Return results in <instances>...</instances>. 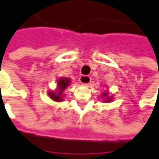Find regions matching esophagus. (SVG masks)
Wrapping results in <instances>:
<instances>
[{"label": "esophagus", "instance_id": "1", "mask_svg": "<svg viewBox=\"0 0 159 159\" xmlns=\"http://www.w3.org/2000/svg\"><path fill=\"white\" fill-rule=\"evenodd\" d=\"M79 81L82 84H84V85H86V84H89L91 83L92 78H91L89 75H81L79 78Z\"/></svg>", "mask_w": 159, "mask_h": 159}]
</instances>
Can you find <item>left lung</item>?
I'll use <instances>...</instances> for the list:
<instances>
[{
  "label": "left lung",
  "mask_w": 159,
  "mask_h": 159,
  "mask_svg": "<svg viewBox=\"0 0 159 159\" xmlns=\"http://www.w3.org/2000/svg\"><path fill=\"white\" fill-rule=\"evenodd\" d=\"M102 96H104V97H106V100H105V102H111V99H112V97L111 98H110L109 96H108V93H104L103 94H102Z\"/></svg>",
  "instance_id": "8db88e82"
}]
</instances>
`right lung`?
I'll use <instances>...</instances> for the list:
<instances>
[{
  "instance_id": "obj_1",
  "label": "right lung",
  "mask_w": 159,
  "mask_h": 159,
  "mask_svg": "<svg viewBox=\"0 0 159 159\" xmlns=\"http://www.w3.org/2000/svg\"><path fill=\"white\" fill-rule=\"evenodd\" d=\"M70 84V80L68 78H60L57 80V92H49L48 95L50 98L57 102H61L63 100V92Z\"/></svg>"
}]
</instances>
